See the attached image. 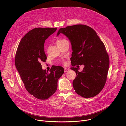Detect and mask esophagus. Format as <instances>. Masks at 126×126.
Listing matches in <instances>:
<instances>
[{"mask_svg":"<svg viewBox=\"0 0 126 126\" xmlns=\"http://www.w3.org/2000/svg\"><path fill=\"white\" fill-rule=\"evenodd\" d=\"M69 68H65L64 69V72H67L69 71Z\"/></svg>","mask_w":126,"mask_h":126,"instance_id":"esophagus-1","label":"esophagus"}]
</instances>
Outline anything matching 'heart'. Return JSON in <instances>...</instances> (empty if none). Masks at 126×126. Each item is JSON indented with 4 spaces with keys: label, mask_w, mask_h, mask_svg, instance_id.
Listing matches in <instances>:
<instances>
[{
    "label": "heart",
    "mask_w": 126,
    "mask_h": 126,
    "mask_svg": "<svg viewBox=\"0 0 126 126\" xmlns=\"http://www.w3.org/2000/svg\"><path fill=\"white\" fill-rule=\"evenodd\" d=\"M64 40H57V44L59 43H61V42L64 41ZM62 63H65V62H64V61H62Z\"/></svg>",
    "instance_id": "heart-1"
}]
</instances>
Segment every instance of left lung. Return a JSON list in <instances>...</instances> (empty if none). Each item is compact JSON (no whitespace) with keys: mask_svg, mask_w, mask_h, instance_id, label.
<instances>
[{"mask_svg":"<svg viewBox=\"0 0 126 126\" xmlns=\"http://www.w3.org/2000/svg\"><path fill=\"white\" fill-rule=\"evenodd\" d=\"M60 33L71 43V69L77 75L73 81L75 92L84 98L96 96L104 87L109 67V56L103 42L94 29L85 25L61 28L57 36ZM76 64L84 66L81 72L74 67Z\"/></svg>","mask_w":126,"mask_h":126,"instance_id":"obj_1","label":"left lung"}]
</instances>
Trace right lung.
I'll return each instance as SVG.
<instances>
[{"label":"right lung","mask_w":126,"mask_h":126,"mask_svg":"<svg viewBox=\"0 0 126 126\" xmlns=\"http://www.w3.org/2000/svg\"><path fill=\"white\" fill-rule=\"evenodd\" d=\"M56 30L36 28L29 31L21 40L16 53L15 66L26 89L40 100L47 99L56 91L58 80L64 72L62 67L57 66L46 72L40 63L47 59L45 41Z\"/></svg>","instance_id":"add662e5"}]
</instances>
